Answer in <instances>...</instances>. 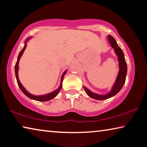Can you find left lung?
<instances>
[{
  "label": "left lung",
  "mask_w": 147,
  "mask_h": 147,
  "mask_svg": "<svg viewBox=\"0 0 147 147\" xmlns=\"http://www.w3.org/2000/svg\"><path fill=\"white\" fill-rule=\"evenodd\" d=\"M108 39L111 47L114 49V51H115L116 55L117 56L119 61V71L117 77L116 78L115 82L114 83L111 91L106 94H98L94 93L93 92L91 91L89 89L84 86L86 93L89 96H90L92 98L96 99V100H106V99L112 97V96H115L117 93H118L122 89V88H123L124 83H125L126 76V74H127V65H126V62L125 58H124V55L123 51L119 47L115 39L111 35H109L108 36Z\"/></svg>",
  "instance_id": "left-lung-1"
}]
</instances>
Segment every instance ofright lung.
<instances>
[{
	"instance_id": "right-lung-1",
	"label": "right lung",
	"mask_w": 147,
	"mask_h": 147,
	"mask_svg": "<svg viewBox=\"0 0 147 147\" xmlns=\"http://www.w3.org/2000/svg\"><path fill=\"white\" fill-rule=\"evenodd\" d=\"M30 39H31L30 37V38H28L26 39L25 44H24V47H23V49L21 50V51L19 53L18 58H17V62L16 63V65H15V73H16V76L17 84H18V86L19 87V88L21 89V90L22 91H23V93L24 94H25L26 96H28V98H31V99H33V100H38V101H40V102L48 101V100H51V99L54 98V97H55V96H56L57 94L59 93V91L61 90V89L62 88V82H63V77L65 76V74H66L67 71H65L64 73H63V74H62V76L61 77V83H60V85H59V88L57 89L56 90L54 91L53 92H51V93L46 94H43V95L37 96V95H34V94H32L31 93H30L28 91H26V89L24 88L23 85L21 84V83L20 82L19 77H18V70H19V60H20V58H21V57L22 56V55H23L24 50L26 49V45H27V41H28Z\"/></svg>"
}]
</instances>
